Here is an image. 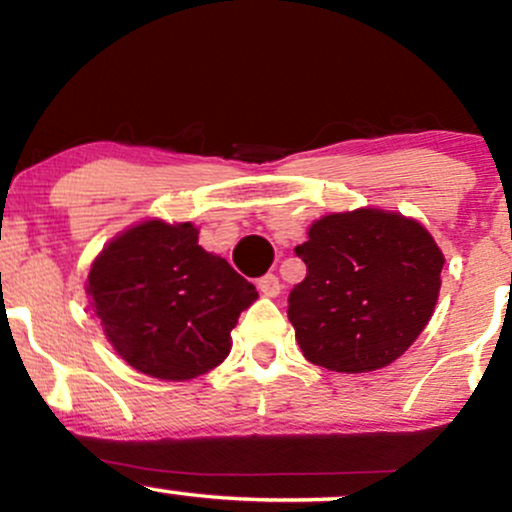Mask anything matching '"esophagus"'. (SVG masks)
<instances>
[{
  "label": "esophagus",
  "mask_w": 512,
  "mask_h": 512,
  "mask_svg": "<svg viewBox=\"0 0 512 512\" xmlns=\"http://www.w3.org/2000/svg\"><path fill=\"white\" fill-rule=\"evenodd\" d=\"M257 289H260L262 296L276 298V296H279V293H281V281H279V276L264 274L262 279L257 281Z\"/></svg>",
  "instance_id": "1"
}]
</instances>
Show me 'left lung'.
I'll return each mask as SVG.
<instances>
[{"mask_svg": "<svg viewBox=\"0 0 512 512\" xmlns=\"http://www.w3.org/2000/svg\"><path fill=\"white\" fill-rule=\"evenodd\" d=\"M296 255L308 267L289 293L303 356L337 373L390 366L436 310L445 257L416 219L385 209L327 214Z\"/></svg>", "mask_w": 512, "mask_h": 512, "instance_id": "left-lung-1", "label": "left lung"}]
</instances>
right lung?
<instances>
[{"label": "right lung", "instance_id": "1", "mask_svg": "<svg viewBox=\"0 0 512 512\" xmlns=\"http://www.w3.org/2000/svg\"><path fill=\"white\" fill-rule=\"evenodd\" d=\"M113 349L139 373L192 380L231 351L255 286L199 245V228L149 219L110 240L86 281Z\"/></svg>", "mask_w": 512, "mask_h": 512}]
</instances>
